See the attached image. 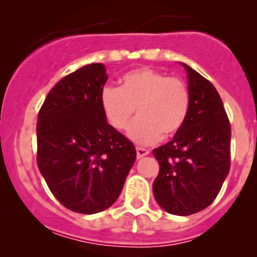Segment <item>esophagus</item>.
<instances>
[{"mask_svg":"<svg viewBox=\"0 0 257 257\" xmlns=\"http://www.w3.org/2000/svg\"><path fill=\"white\" fill-rule=\"evenodd\" d=\"M150 153L149 149H145V148H140L138 147L136 148V154H138V158L140 159V158L145 157V155H148Z\"/></svg>","mask_w":257,"mask_h":257,"instance_id":"obj_1","label":"esophagus"}]
</instances>
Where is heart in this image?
Returning a JSON list of instances; mask_svg holds the SVG:
<instances>
[{
    "label": "heart",
    "mask_w": 257,
    "mask_h": 257,
    "mask_svg": "<svg viewBox=\"0 0 257 257\" xmlns=\"http://www.w3.org/2000/svg\"><path fill=\"white\" fill-rule=\"evenodd\" d=\"M119 88L105 86L100 93V108L108 123L121 131L133 117L127 136L140 145H150L163 136L175 135L186 121L190 93L178 77H167L157 70L143 67L127 72Z\"/></svg>",
    "instance_id": "b5f03b06"
}]
</instances>
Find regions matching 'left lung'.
<instances>
[{
  "mask_svg": "<svg viewBox=\"0 0 257 257\" xmlns=\"http://www.w3.org/2000/svg\"><path fill=\"white\" fill-rule=\"evenodd\" d=\"M181 65L187 72L190 107L175 138L153 150L159 163L153 194L167 213L185 216L208 208L219 194L230 167V124L213 84Z\"/></svg>",
  "mask_w": 257,
  "mask_h": 257,
  "instance_id": "8db88e82",
  "label": "left lung"
}]
</instances>
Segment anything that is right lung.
<instances>
[{
  "mask_svg": "<svg viewBox=\"0 0 257 257\" xmlns=\"http://www.w3.org/2000/svg\"><path fill=\"white\" fill-rule=\"evenodd\" d=\"M107 79L103 63L84 66L52 88L38 114V168L56 199L75 213L109 208L136 159L133 143L100 108Z\"/></svg>",
  "mask_w": 257,
  "mask_h": 257,
  "instance_id": "right-lung-1",
  "label": "right lung"
}]
</instances>
